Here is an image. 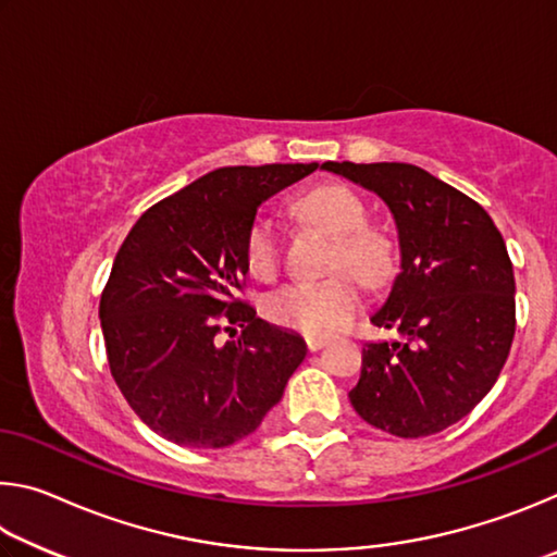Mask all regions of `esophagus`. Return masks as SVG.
Masks as SVG:
<instances>
[{"mask_svg":"<svg viewBox=\"0 0 557 557\" xmlns=\"http://www.w3.org/2000/svg\"><path fill=\"white\" fill-rule=\"evenodd\" d=\"M324 344H326L324 336H307V348H309V351H319V348H322Z\"/></svg>","mask_w":557,"mask_h":557,"instance_id":"1","label":"esophagus"}]
</instances>
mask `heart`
<instances>
[{
	"instance_id": "1",
	"label": "heart",
	"mask_w": 557,
	"mask_h": 557,
	"mask_svg": "<svg viewBox=\"0 0 557 557\" xmlns=\"http://www.w3.org/2000/svg\"><path fill=\"white\" fill-rule=\"evenodd\" d=\"M297 211L334 235L329 270L334 275L317 282H289L265 299L270 322L305 336H329L342 329L361 307V285L381 287L395 272L393 240L366 223V206L346 184H319L297 199ZM282 240L277 225L258 215L245 235V265L260 280L277 275ZM339 272L336 273L335 270ZM357 276L354 278L352 275Z\"/></svg>"
}]
</instances>
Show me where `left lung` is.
<instances>
[{
	"label": "left lung",
	"instance_id": "obj_1",
	"mask_svg": "<svg viewBox=\"0 0 557 557\" xmlns=\"http://www.w3.org/2000/svg\"><path fill=\"white\" fill-rule=\"evenodd\" d=\"M371 188L398 225L400 275L371 317L405 342L366 344L354 410L414 440L455 425L492 391L516 334V280L502 233L482 206L403 162H324Z\"/></svg>",
	"mask_w": 557,
	"mask_h": 557
}]
</instances>
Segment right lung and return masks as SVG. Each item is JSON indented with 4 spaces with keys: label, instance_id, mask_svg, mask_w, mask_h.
<instances>
[{
    "label": "right lung",
    "instance_id": "1",
    "mask_svg": "<svg viewBox=\"0 0 557 557\" xmlns=\"http://www.w3.org/2000/svg\"><path fill=\"white\" fill-rule=\"evenodd\" d=\"M314 169H215L147 209L120 245L100 297L102 336L112 379L157 435L194 449L248 437L305 361V342L256 317L238 292L258 206ZM238 327L235 343L220 342Z\"/></svg>",
    "mask_w": 557,
    "mask_h": 557
}]
</instances>
